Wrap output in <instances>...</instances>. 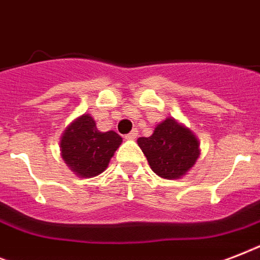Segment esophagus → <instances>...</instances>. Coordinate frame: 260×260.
Returning a JSON list of instances; mask_svg holds the SVG:
<instances>
[{
  "label": "esophagus",
  "instance_id": "1",
  "mask_svg": "<svg viewBox=\"0 0 260 260\" xmlns=\"http://www.w3.org/2000/svg\"><path fill=\"white\" fill-rule=\"evenodd\" d=\"M138 135H139V131L136 129V128H135V129H132L129 132V134L126 135L125 139H129V140H135V139L138 138Z\"/></svg>",
  "mask_w": 260,
  "mask_h": 260
}]
</instances>
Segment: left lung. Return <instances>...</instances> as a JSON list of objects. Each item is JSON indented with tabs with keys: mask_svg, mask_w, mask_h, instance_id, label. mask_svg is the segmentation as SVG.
I'll list each match as a JSON object with an SVG mask.
<instances>
[{
	"mask_svg": "<svg viewBox=\"0 0 260 260\" xmlns=\"http://www.w3.org/2000/svg\"><path fill=\"white\" fill-rule=\"evenodd\" d=\"M138 144L152 171L165 179L183 177L200 155L197 138L174 118L160 122L150 138H139Z\"/></svg>",
	"mask_w": 260,
	"mask_h": 260,
	"instance_id": "8db88e82",
	"label": "left lung"
}]
</instances>
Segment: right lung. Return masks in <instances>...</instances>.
I'll return each instance as SVG.
<instances>
[{
  "instance_id": "obj_1",
  "label": "right lung",
  "mask_w": 260,
  "mask_h": 260,
  "mask_svg": "<svg viewBox=\"0 0 260 260\" xmlns=\"http://www.w3.org/2000/svg\"><path fill=\"white\" fill-rule=\"evenodd\" d=\"M122 139L114 131L100 132L89 114H83L71 124L62 136V158L79 177L93 178L109 165Z\"/></svg>"
}]
</instances>
